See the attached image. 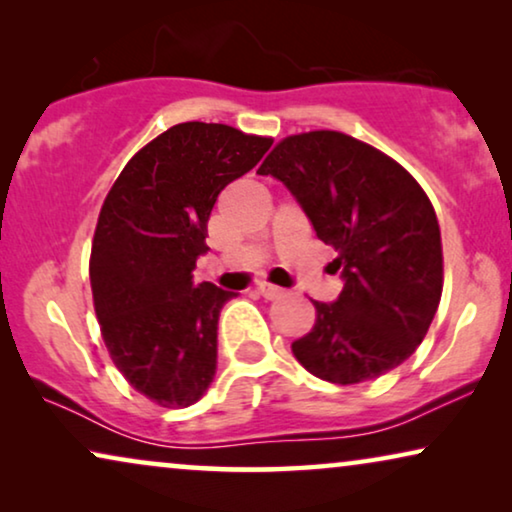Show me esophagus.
I'll return each mask as SVG.
<instances>
[{
	"label": "esophagus",
	"mask_w": 512,
	"mask_h": 512,
	"mask_svg": "<svg viewBox=\"0 0 512 512\" xmlns=\"http://www.w3.org/2000/svg\"><path fill=\"white\" fill-rule=\"evenodd\" d=\"M258 293H261L263 298L275 300V298H282L284 296V289H279V286H275V284L263 282V284H258Z\"/></svg>",
	"instance_id": "1"
}]
</instances>
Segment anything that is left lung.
<instances>
[{"label":"left lung","mask_w":512,"mask_h":512,"mask_svg":"<svg viewBox=\"0 0 512 512\" xmlns=\"http://www.w3.org/2000/svg\"><path fill=\"white\" fill-rule=\"evenodd\" d=\"M282 181L338 251L340 298L314 300L293 356L333 384L373 380L422 345L443 293V242L429 195L394 158L338 130L289 135L258 167Z\"/></svg>","instance_id":"left-lung-1"}]
</instances>
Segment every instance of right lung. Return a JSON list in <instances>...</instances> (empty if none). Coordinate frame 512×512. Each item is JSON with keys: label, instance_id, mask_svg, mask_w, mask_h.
<instances>
[{"label": "right lung", "instance_id": "right-lung-1", "mask_svg": "<svg viewBox=\"0 0 512 512\" xmlns=\"http://www.w3.org/2000/svg\"><path fill=\"white\" fill-rule=\"evenodd\" d=\"M270 146L223 123L172 125L104 198L88 265L102 340L130 387L163 408H188L214 380L219 314L237 293L191 272L219 193Z\"/></svg>", "mask_w": 512, "mask_h": 512}]
</instances>
